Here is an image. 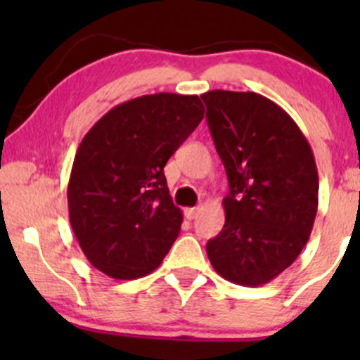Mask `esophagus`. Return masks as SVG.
<instances>
[{
  "mask_svg": "<svg viewBox=\"0 0 360 360\" xmlns=\"http://www.w3.org/2000/svg\"><path fill=\"white\" fill-rule=\"evenodd\" d=\"M198 213H200V208H186L184 210V217L188 218V220H194V218L198 217Z\"/></svg>",
  "mask_w": 360,
  "mask_h": 360,
  "instance_id": "34e87169",
  "label": "esophagus"
}]
</instances>
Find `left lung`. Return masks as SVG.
I'll use <instances>...</instances> for the list:
<instances>
[{
    "instance_id": "obj_1",
    "label": "left lung",
    "mask_w": 360,
    "mask_h": 360,
    "mask_svg": "<svg viewBox=\"0 0 360 360\" xmlns=\"http://www.w3.org/2000/svg\"><path fill=\"white\" fill-rule=\"evenodd\" d=\"M230 193L225 225L206 243L213 269L230 283L260 286L307 245L318 210V171L295 120L257 93L201 94Z\"/></svg>"
}]
</instances>
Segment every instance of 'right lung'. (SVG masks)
<instances>
[{
  "instance_id": "right-lung-1",
  "label": "right lung",
  "mask_w": 360,
  "mask_h": 360,
  "mask_svg": "<svg viewBox=\"0 0 360 360\" xmlns=\"http://www.w3.org/2000/svg\"><path fill=\"white\" fill-rule=\"evenodd\" d=\"M203 117L196 94H146L84 135L69 177V221L98 271L137 279L160 266L183 223L164 166Z\"/></svg>"
}]
</instances>
